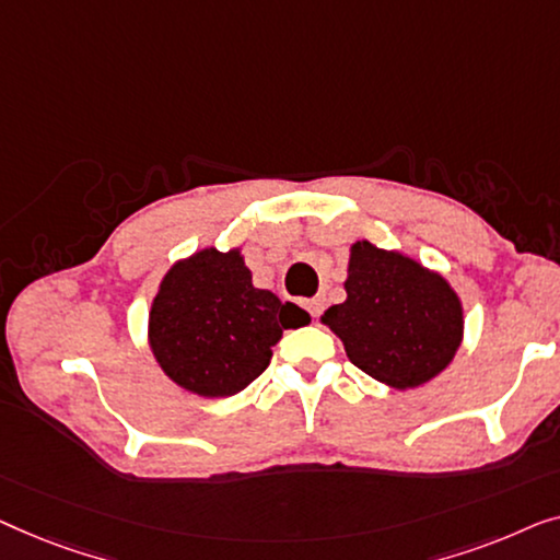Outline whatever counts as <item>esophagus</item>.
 Returning <instances> with one entry per match:
<instances>
[{
    "mask_svg": "<svg viewBox=\"0 0 560 560\" xmlns=\"http://www.w3.org/2000/svg\"><path fill=\"white\" fill-rule=\"evenodd\" d=\"M306 312L312 314V317H319L322 310H325V299L322 296H314V299H306Z\"/></svg>",
    "mask_w": 560,
    "mask_h": 560,
    "instance_id": "34e87169",
    "label": "esophagus"
}]
</instances>
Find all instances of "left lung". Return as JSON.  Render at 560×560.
I'll list each match as a JSON object with an SVG mask.
<instances>
[{
    "label": "left lung",
    "instance_id": "1",
    "mask_svg": "<svg viewBox=\"0 0 560 560\" xmlns=\"http://www.w3.org/2000/svg\"><path fill=\"white\" fill-rule=\"evenodd\" d=\"M345 291L348 299L322 319L362 373L406 390L452 362L462 342V304L439 273L358 241Z\"/></svg>",
    "mask_w": 560,
    "mask_h": 560
}]
</instances>
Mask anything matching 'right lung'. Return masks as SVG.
Wrapping results in <instances>:
<instances>
[{
  "instance_id": "right-lung-1",
  "label": "right lung",
  "mask_w": 560,
  "mask_h": 560,
  "mask_svg": "<svg viewBox=\"0 0 560 560\" xmlns=\"http://www.w3.org/2000/svg\"><path fill=\"white\" fill-rule=\"evenodd\" d=\"M310 314L256 289L238 250H200L172 266L149 312V345L177 385L205 398L246 388L269 368L283 329Z\"/></svg>"
}]
</instances>
